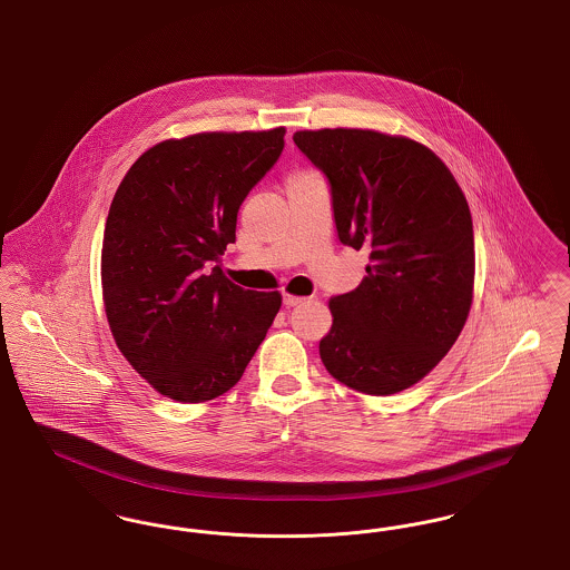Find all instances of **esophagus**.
I'll return each instance as SVG.
<instances>
[{
    "mask_svg": "<svg viewBox=\"0 0 570 570\" xmlns=\"http://www.w3.org/2000/svg\"><path fill=\"white\" fill-rule=\"evenodd\" d=\"M305 301V297H297V295H284V305L286 307H295V305H301Z\"/></svg>",
    "mask_w": 570,
    "mask_h": 570,
    "instance_id": "34e87169",
    "label": "esophagus"
}]
</instances>
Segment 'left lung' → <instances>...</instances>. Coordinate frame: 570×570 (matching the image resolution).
<instances>
[{
	"label": "left lung",
	"instance_id": "1",
	"mask_svg": "<svg viewBox=\"0 0 570 570\" xmlns=\"http://www.w3.org/2000/svg\"><path fill=\"white\" fill-rule=\"evenodd\" d=\"M293 140L328 179L340 242L370 247L363 282L328 301L326 372L367 395L400 393L434 370L470 314L468 200L446 164L406 136L325 128Z\"/></svg>",
	"mask_w": 570,
	"mask_h": 570
}]
</instances>
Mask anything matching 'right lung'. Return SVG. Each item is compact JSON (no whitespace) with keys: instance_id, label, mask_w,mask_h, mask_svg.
Wrapping results in <instances>:
<instances>
[{"instance_id":"1","label":"right lung","mask_w":570,"mask_h":570,"mask_svg":"<svg viewBox=\"0 0 570 570\" xmlns=\"http://www.w3.org/2000/svg\"><path fill=\"white\" fill-rule=\"evenodd\" d=\"M284 128L200 132L147 149L115 191L102 297L117 348L158 393L200 404L233 389L282 295L244 291L219 267L237 214L284 149Z\"/></svg>"}]
</instances>
